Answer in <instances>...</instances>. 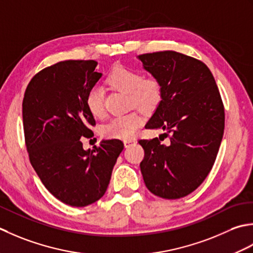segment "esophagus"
<instances>
[{
    "label": "esophagus",
    "instance_id": "1",
    "mask_svg": "<svg viewBox=\"0 0 253 253\" xmlns=\"http://www.w3.org/2000/svg\"><path fill=\"white\" fill-rule=\"evenodd\" d=\"M135 143H136L135 138H130V140H125V141H123V144H125V146H126V148L132 146L133 144H135Z\"/></svg>",
    "mask_w": 253,
    "mask_h": 253
}]
</instances>
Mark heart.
I'll use <instances>...</instances> for the list:
<instances>
[{
    "mask_svg": "<svg viewBox=\"0 0 253 253\" xmlns=\"http://www.w3.org/2000/svg\"><path fill=\"white\" fill-rule=\"evenodd\" d=\"M111 88L126 92L128 96V106L135 107L143 112H151L162 100V86L154 77L142 79L140 72L123 65L113 68L106 79ZM87 109L96 118L105 113L101 91L92 88L86 96ZM144 118L140 112L132 111L127 115L116 117L102 127V134L107 138L130 140L135 136L143 125Z\"/></svg>",
    "mask_w": 253,
    "mask_h": 253,
    "instance_id": "heart-1",
    "label": "heart"
}]
</instances>
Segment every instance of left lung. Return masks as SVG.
I'll use <instances>...</instances> for the list:
<instances>
[{
  "label": "left lung",
  "mask_w": 253,
  "mask_h": 253,
  "mask_svg": "<svg viewBox=\"0 0 253 253\" xmlns=\"http://www.w3.org/2000/svg\"><path fill=\"white\" fill-rule=\"evenodd\" d=\"M144 70L162 86V100L146 123L170 135L140 140L145 155L140 164L153 194L174 200L190 194L208 177L215 163L225 126L219 90L203 62L176 51L137 56Z\"/></svg>",
  "instance_id": "8db88e82"
}]
</instances>
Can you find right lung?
I'll return each instance as SVG.
<instances>
[{"label":"right lung","instance_id":"1","mask_svg":"<svg viewBox=\"0 0 253 253\" xmlns=\"http://www.w3.org/2000/svg\"><path fill=\"white\" fill-rule=\"evenodd\" d=\"M94 60H68L36 74L23 100V126L29 161L49 192L71 206L99 200L123 149L120 140L83 148L95 119L86 96L101 77ZM94 135V134H92Z\"/></svg>","mask_w":253,"mask_h":253}]
</instances>
